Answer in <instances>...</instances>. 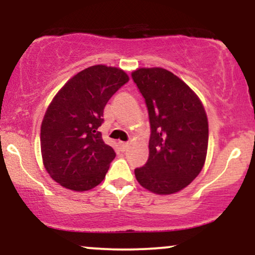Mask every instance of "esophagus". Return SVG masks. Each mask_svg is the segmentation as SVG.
<instances>
[{"label":"esophagus","instance_id":"esophagus-1","mask_svg":"<svg viewBox=\"0 0 255 255\" xmlns=\"http://www.w3.org/2000/svg\"><path fill=\"white\" fill-rule=\"evenodd\" d=\"M128 147H129V144H128V142H120V148H121V151H127Z\"/></svg>","mask_w":255,"mask_h":255}]
</instances>
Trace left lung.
Wrapping results in <instances>:
<instances>
[{
	"label": "left lung",
	"instance_id": "obj_1",
	"mask_svg": "<svg viewBox=\"0 0 255 255\" xmlns=\"http://www.w3.org/2000/svg\"><path fill=\"white\" fill-rule=\"evenodd\" d=\"M133 81L145 99L150 119V156L135 177L156 194L180 192L203 169L209 144V124L198 96L163 68H139Z\"/></svg>",
	"mask_w": 255,
	"mask_h": 255
}]
</instances>
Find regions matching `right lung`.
Masks as SVG:
<instances>
[{
  "label": "right lung",
  "mask_w": 255,
  "mask_h": 255,
  "mask_svg": "<svg viewBox=\"0 0 255 255\" xmlns=\"http://www.w3.org/2000/svg\"><path fill=\"white\" fill-rule=\"evenodd\" d=\"M128 80L122 69L97 64L69 79L52 99L40 148L46 171L64 188L89 191L104 180L116 153L98 128L108 101Z\"/></svg>",
  "instance_id": "add662e5"
}]
</instances>
